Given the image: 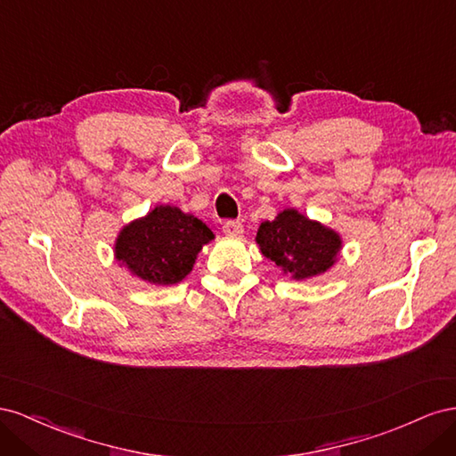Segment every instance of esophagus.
I'll return each instance as SVG.
<instances>
[{
    "instance_id": "obj_1",
    "label": "esophagus",
    "mask_w": 456,
    "mask_h": 456,
    "mask_svg": "<svg viewBox=\"0 0 456 456\" xmlns=\"http://www.w3.org/2000/svg\"><path fill=\"white\" fill-rule=\"evenodd\" d=\"M224 231L227 232V235H242L244 227L239 219H227L224 224Z\"/></svg>"
}]
</instances>
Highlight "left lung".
<instances>
[{
  "label": "left lung",
  "instance_id": "obj_1",
  "mask_svg": "<svg viewBox=\"0 0 456 456\" xmlns=\"http://www.w3.org/2000/svg\"><path fill=\"white\" fill-rule=\"evenodd\" d=\"M256 240L262 254L294 279L321 275L336 262L342 248L334 231L296 210H284L259 225Z\"/></svg>",
  "mask_w": 456,
  "mask_h": 456
}]
</instances>
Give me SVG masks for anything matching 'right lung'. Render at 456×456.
I'll use <instances>...</instances> for the list:
<instances>
[{
	"mask_svg": "<svg viewBox=\"0 0 456 456\" xmlns=\"http://www.w3.org/2000/svg\"><path fill=\"white\" fill-rule=\"evenodd\" d=\"M212 239L214 232L200 219L175 206H156L122 229L116 259L151 284H175L189 275L202 244Z\"/></svg>",
	"mask_w": 456,
	"mask_h": 456,
	"instance_id": "right-lung-1",
	"label": "right lung"
}]
</instances>
